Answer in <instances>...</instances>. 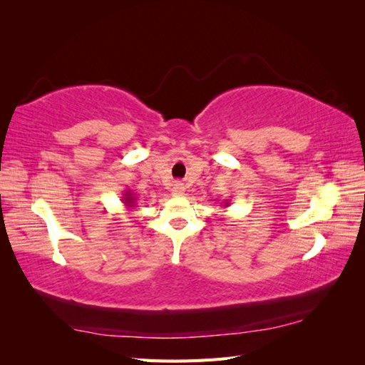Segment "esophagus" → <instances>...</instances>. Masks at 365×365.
<instances>
[{"label": "esophagus", "instance_id": "34e87169", "mask_svg": "<svg viewBox=\"0 0 365 365\" xmlns=\"http://www.w3.org/2000/svg\"><path fill=\"white\" fill-rule=\"evenodd\" d=\"M170 191H173L174 196H182L183 192H185V188H183L182 183H175L174 187H173V190H170Z\"/></svg>", "mask_w": 365, "mask_h": 365}]
</instances>
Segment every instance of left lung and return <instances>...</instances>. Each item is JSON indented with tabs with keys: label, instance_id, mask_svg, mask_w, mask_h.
I'll return each instance as SVG.
<instances>
[{
	"label": "left lung",
	"instance_id": "left-lung-1",
	"mask_svg": "<svg viewBox=\"0 0 365 365\" xmlns=\"http://www.w3.org/2000/svg\"><path fill=\"white\" fill-rule=\"evenodd\" d=\"M229 205H230V200L229 199L224 200V207H229Z\"/></svg>",
	"mask_w": 365,
	"mask_h": 365
}]
</instances>
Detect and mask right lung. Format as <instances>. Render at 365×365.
Wrapping results in <instances>:
<instances>
[{
	"instance_id": "add662e5",
	"label": "right lung",
	"mask_w": 365,
	"mask_h": 365,
	"mask_svg": "<svg viewBox=\"0 0 365 365\" xmlns=\"http://www.w3.org/2000/svg\"><path fill=\"white\" fill-rule=\"evenodd\" d=\"M120 200H122V204L125 205V208H127L128 212H133L135 208L138 207V196L135 195L133 190H125V191H123Z\"/></svg>"
}]
</instances>
